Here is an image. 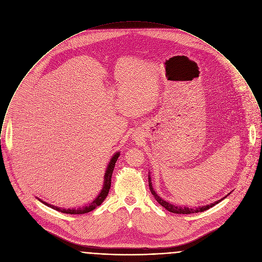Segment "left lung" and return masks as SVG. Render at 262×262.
<instances>
[{"mask_svg": "<svg viewBox=\"0 0 262 262\" xmlns=\"http://www.w3.org/2000/svg\"><path fill=\"white\" fill-rule=\"evenodd\" d=\"M149 186H150V190H151L152 194L154 195V198H155V200L157 201L158 203H159L162 207H164L165 209H167L168 211L174 212V213H184V214H186V213L201 212V211L207 210V209H209V208L215 206L216 204H219V203L223 200V199H222L221 201H217V202H215V203H213V204H210V205H208V206H204V207H201V208H196V209H190V208H187V207H176V206H174V205H172V204H170V203H168V202L163 201V200L158 195L157 193L155 192V190L153 189V187H152V183H151L150 177H149ZM225 198H226V196H225ZM225 198H224V199H225Z\"/></svg>", "mask_w": 262, "mask_h": 262, "instance_id": "left-lung-1", "label": "left lung"}]
</instances>
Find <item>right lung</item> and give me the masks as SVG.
<instances>
[{
	"label": "right lung",
	"instance_id": "right-lung-1",
	"mask_svg": "<svg viewBox=\"0 0 262 262\" xmlns=\"http://www.w3.org/2000/svg\"><path fill=\"white\" fill-rule=\"evenodd\" d=\"M118 157H119V153H116V154L112 157V159L110 160V162H109V164H108V166H107V169H106V173H105L104 185H103V188H102L101 192L99 193V195L96 198V200H94L89 206H86V207H83V208H80V209H59V208H57V207H54V206H52V205H50V204H47V203L42 202V201L39 200V199H38V201H40L41 203H43L45 205H47L48 207H50V208H52V209L58 210V211H61V212H63V213H71V214L86 213V212H89V211L96 209L97 207H99V206L103 203L105 198L107 196V194H108V192H109L110 185H111V176H112V172H113L115 163H116Z\"/></svg>",
	"mask_w": 262,
	"mask_h": 262
}]
</instances>
